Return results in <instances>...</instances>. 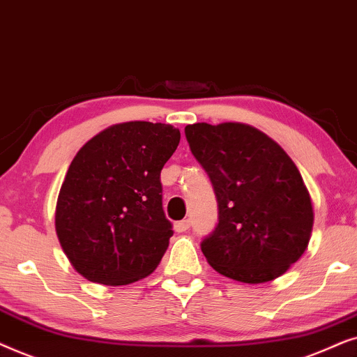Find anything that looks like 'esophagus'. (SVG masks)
Listing matches in <instances>:
<instances>
[{"instance_id": "obj_1", "label": "esophagus", "mask_w": 357, "mask_h": 357, "mask_svg": "<svg viewBox=\"0 0 357 357\" xmlns=\"http://www.w3.org/2000/svg\"><path fill=\"white\" fill-rule=\"evenodd\" d=\"M189 227H191V220H179L174 223V231H178V234H183V231L189 230Z\"/></svg>"}]
</instances>
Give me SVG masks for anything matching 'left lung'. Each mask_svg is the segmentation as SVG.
Here are the masks:
<instances>
[{
  "label": "left lung",
  "instance_id": "obj_1",
  "mask_svg": "<svg viewBox=\"0 0 357 357\" xmlns=\"http://www.w3.org/2000/svg\"><path fill=\"white\" fill-rule=\"evenodd\" d=\"M184 134L218 204L217 225L201 241L208 264L246 284L279 278L303 255L313 227L297 166L274 140L245 123H194Z\"/></svg>",
  "mask_w": 357,
  "mask_h": 357
}]
</instances>
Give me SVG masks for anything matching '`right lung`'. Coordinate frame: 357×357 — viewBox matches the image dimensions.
Returning a JSON list of instances; mask_svg holds the SVG:
<instances>
[{
  "mask_svg": "<svg viewBox=\"0 0 357 357\" xmlns=\"http://www.w3.org/2000/svg\"><path fill=\"white\" fill-rule=\"evenodd\" d=\"M179 139L169 123L126 122L76 153L59 194L55 228L70 263L88 281L123 286L160 264L173 236L160 173Z\"/></svg>",
  "mask_w": 357,
  "mask_h": 357,
  "instance_id": "right-lung-1",
  "label": "right lung"
}]
</instances>
